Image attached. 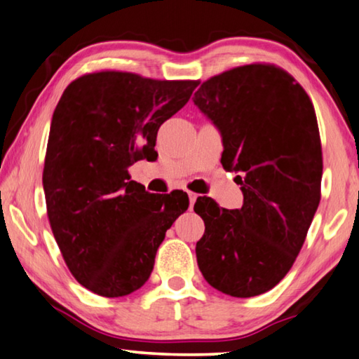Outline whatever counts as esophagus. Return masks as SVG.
Masks as SVG:
<instances>
[{
  "mask_svg": "<svg viewBox=\"0 0 359 359\" xmlns=\"http://www.w3.org/2000/svg\"><path fill=\"white\" fill-rule=\"evenodd\" d=\"M187 197H189V202H191V207L194 203H196V201H197V194L196 192H191V191H187Z\"/></svg>",
  "mask_w": 359,
  "mask_h": 359,
  "instance_id": "1",
  "label": "esophagus"
}]
</instances>
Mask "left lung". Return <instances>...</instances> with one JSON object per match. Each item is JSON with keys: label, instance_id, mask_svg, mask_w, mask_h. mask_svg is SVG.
<instances>
[{"label": "left lung", "instance_id": "obj_1", "mask_svg": "<svg viewBox=\"0 0 359 359\" xmlns=\"http://www.w3.org/2000/svg\"><path fill=\"white\" fill-rule=\"evenodd\" d=\"M192 100L219 130L221 163L238 173L243 192L238 210L197 198L194 211L205 222L196 246L198 269L224 294L259 296L290 272L320 203L313 104L291 74L264 63L213 76Z\"/></svg>", "mask_w": 359, "mask_h": 359}]
</instances>
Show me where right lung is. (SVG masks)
<instances>
[{
  "label": "right lung",
  "instance_id": "right-lung-1",
  "mask_svg": "<svg viewBox=\"0 0 359 359\" xmlns=\"http://www.w3.org/2000/svg\"><path fill=\"white\" fill-rule=\"evenodd\" d=\"M198 81L98 72L73 81L52 116L43 186L47 216L69 272L87 290H140L187 194L156 196L128 167L152 158L157 130L189 102Z\"/></svg>",
  "mask_w": 359,
  "mask_h": 359
}]
</instances>
